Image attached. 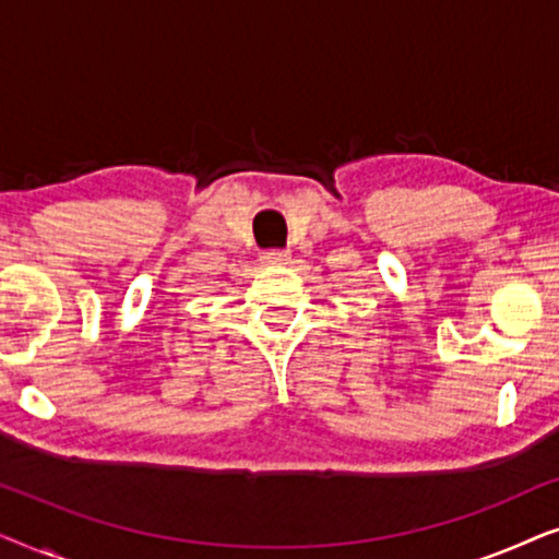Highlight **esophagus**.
Instances as JSON below:
<instances>
[{
    "mask_svg": "<svg viewBox=\"0 0 559 559\" xmlns=\"http://www.w3.org/2000/svg\"><path fill=\"white\" fill-rule=\"evenodd\" d=\"M287 259H289V254L285 249H270L262 254L264 264H287Z\"/></svg>",
    "mask_w": 559,
    "mask_h": 559,
    "instance_id": "34e87169",
    "label": "esophagus"
}]
</instances>
